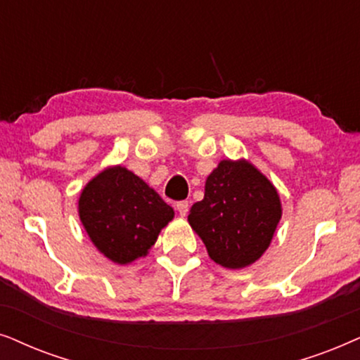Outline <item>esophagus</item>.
<instances>
[{
	"label": "esophagus",
	"instance_id": "esophagus-1",
	"mask_svg": "<svg viewBox=\"0 0 360 360\" xmlns=\"http://www.w3.org/2000/svg\"><path fill=\"white\" fill-rule=\"evenodd\" d=\"M176 210L179 212V215H183V217H184V215L189 212V202H188V200H179V202L176 204Z\"/></svg>",
	"mask_w": 360,
	"mask_h": 360
}]
</instances>
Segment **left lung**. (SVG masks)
Masks as SVG:
<instances>
[{
    "instance_id": "1",
    "label": "left lung",
    "mask_w": 360,
    "mask_h": 360,
    "mask_svg": "<svg viewBox=\"0 0 360 360\" xmlns=\"http://www.w3.org/2000/svg\"><path fill=\"white\" fill-rule=\"evenodd\" d=\"M281 219L273 184L247 161L224 160L205 181V194L191 207L189 224L209 257L225 268H243L270 245Z\"/></svg>"
}]
</instances>
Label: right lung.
<instances>
[{
	"mask_svg": "<svg viewBox=\"0 0 360 360\" xmlns=\"http://www.w3.org/2000/svg\"><path fill=\"white\" fill-rule=\"evenodd\" d=\"M79 215L95 247L127 265L146 255L174 210L136 174L115 166L85 186Z\"/></svg>",
	"mask_w": 360,
	"mask_h": 360,
	"instance_id": "obj_1",
	"label": "right lung"
}]
</instances>
